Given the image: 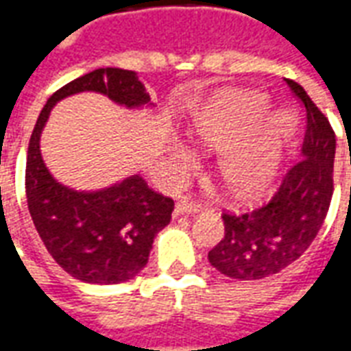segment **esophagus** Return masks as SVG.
<instances>
[{
  "label": "esophagus",
  "mask_w": 351,
  "mask_h": 351,
  "mask_svg": "<svg viewBox=\"0 0 351 351\" xmlns=\"http://www.w3.org/2000/svg\"><path fill=\"white\" fill-rule=\"evenodd\" d=\"M201 206L197 203H193L190 199H180L178 203L175 205V216H182V214H191V213H199Z\"/></svg>",
  "instance_id": "1"
}]
</instances>
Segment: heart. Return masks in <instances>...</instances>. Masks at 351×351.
<instances>
[{
	"instance_id": "heart-1",
	"label": "heart",
	"mask_w": 351,
	"mask_h": 351,
	"mask_svg": "<svg viewBox=\"0 0 351 351\" xmlns=\"http://www.w3.org/2000/svg\"><path fill=\"white\" fill-rule=\"evenodd\" d=\"M269 103L256 93H223L195 120V135L218 150V171L239 195L263 191L278 173L284 148L293 133L286 112L271 116ZM262 126L261 128L258 125ZM186 160V152L180 154Z\"/></svg>"
}]
</instances>
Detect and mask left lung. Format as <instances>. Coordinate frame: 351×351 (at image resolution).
Masks as SVG:
<instances>
[{
  "label": "left lung",
  "instance_id": "1",
  "mask_svg": "<svg viewBox=\"0 0 351 351\" xmlns=\"http://www.w3.org/2000/svg\"><path fill=\"white\" fill-rule=\"evenodd\" d=\"M286 82L306 112L302 160L265 205L221 214L226 233L208 252V261L229 278L259 280L284 271L316 239L331 205L335 131L301 84Z\"/></svg>",
  "mask_w": 351,
  "mask_h": 351
}]
</instances>
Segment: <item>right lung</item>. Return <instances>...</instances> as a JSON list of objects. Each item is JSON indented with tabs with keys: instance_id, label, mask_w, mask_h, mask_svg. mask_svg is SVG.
Wrapping results in <instances>:
<instances>
[{
	"instance_id": "1",
	"label": "right lung",
	"mask_w": 351,
	"mask_h": 351,
	"mask_svg": "<svg viewBox=\"0 0 351 351\" xmlns=\"http://www.w3.org/2000/svg\"><path fill=\"white\" fill-rule=\"evenodd\" d=\"M80 92L103 93L128 108L152 105L137 73L118 67L86 73L52 93L27 146V208L43 244L65 272L88 284H120L145 269L175 201L138 175L99 191H75L54 180L41 158V131L58 101Z\"/></svg>"
}]
</instances>
